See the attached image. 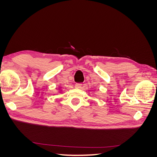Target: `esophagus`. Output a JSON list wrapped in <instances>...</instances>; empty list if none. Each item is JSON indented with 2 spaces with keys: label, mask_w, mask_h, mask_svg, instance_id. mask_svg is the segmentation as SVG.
I'll return each mask as SVG.
<instances>
[{
  "label": "esophagus",
  "mask_w": 157,
  "mask_h": 157,
  "mask_svg": "<svg viewBox=\"0 0 157 157\" xmlns=\"http://www.w3.org/2000/svg\"><path fill=\"white\" fill-rule=\"evenodd\" d=\"M81 86H82V84H80V83L75 84V88H81Z\"/></svg>",
  "instance_id": "esophagus-1"
}]
</instances>
